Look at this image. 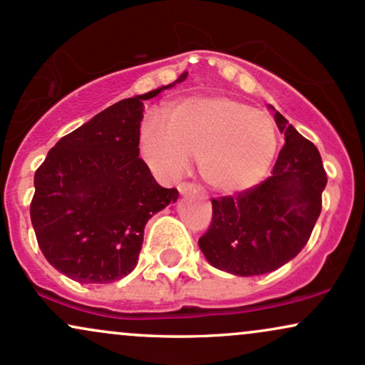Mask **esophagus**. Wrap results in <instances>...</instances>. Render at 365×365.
I'll list each match as a JSON object with an SVG mask.
<instances>
[{
    "label": "esophagus",
    "instance_id": "1",
    "mask_svg": "<svg viewBox=\"0 0 365 365\" xmlns=\"http://www.w3.org/2000/svg\"><path fill=\"white\" fill-rule=\"evenodd\" d=\"M178 190H180V194L187 195V194H192V192H194V194H195V192H200V188L192 182H182L178 185Z\"/></svg>",
    "mask_w": 365,
    "mask_h": 365
}]
</instances>
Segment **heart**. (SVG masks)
Instances as JSON below:
<instances>
[{"instance_id": "b5f03b06", "label": "heart", "mask_w": 365, "mask_h": 365, "mask_svg": "<svg viewBox=\"0 0 365 365\" xmlns=\"http://www.w3.org/2000/svg\"><path fill=\"white\" fill-rule=\"evenodd\" d=\"M144 158L154 170L180 177L192 154L209 187L232 194L264 178L278 150V130L269 113L225 96L192 98L168 113V123L145 121L140 133Z\"/></svg>"}]
</instances>
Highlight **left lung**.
Returning a JSON list of instances; mask_svg holds the SVG:
<instances>
[{
	"mask_svg": "<svg viewBox=\"0 0 365 365\" xmlns=\"http://www.w3.org/2000/svg\"><path fill=\"white\" fill-rule=\"evenodd\" d=\"M284 133L271 177L212 199V220L199 238L209 264L237 276H257L292 261L321 215L326 177L319 150L276 111Z\"/></svg>",
	"mask_w": 365,
	"mask_h": 365,
	"instance_id": "1",
	"label": "left lung"
}]
</instances>
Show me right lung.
Segmentation results:
<instances>
[{
    "mask_svg": "<svg viewBox=\"0 0 365 365\" xmlns=\"http://www.w3.org/2000/svg\"><path fill=\"white\" fill-rule=\"evenodd\" d=\"M123 99L61 137L34 175L31 221L44 257L78 283H111L139 261L145 223L178 199L139 158L142 101Z\"/></svg>",
    "mask_w": 365,
    "mask_h": 365,
    "instance_id": "right-lung-1",
    "label": "right lung"
}]
</instances>
